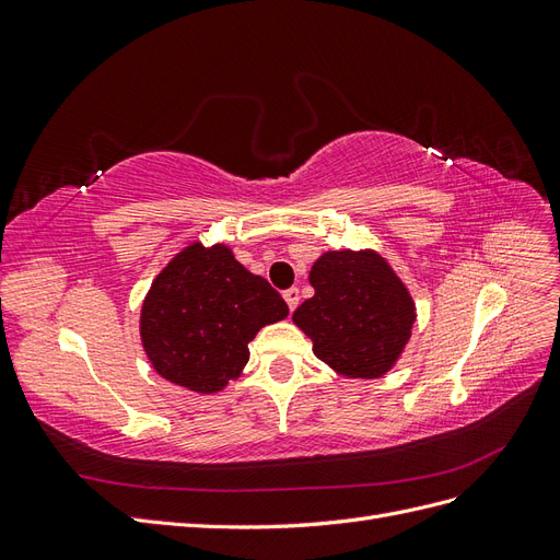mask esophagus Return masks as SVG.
I'll use <instances>...</instances> for the list:
<instances>
[{
	"label": "esophagus",
	"instance_id": "obj_1",
	"mask_svg": "<svg viewBox=\"0 0 560 560\" xmlns=\"http://www.w3.org/2000/svg\"><path fill=\"white\" fill-rule=\"evenodd\" d=\"M282 296H284V301H287V306H290V311H294V308L299 306V299H301V296H299L296 287H292V290H287Z\"/></svg>",
	"mask_w": 560,
	"mask_h": 560
}]
</instances>
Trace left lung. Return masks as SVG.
<instances>
[{"label":"left lung","instance_id":"8db88e82","mask_svg":"<svg viewBox=\"0 0 560 560\" xmlns=\"http://www.w3.org/2000/svg\"><path fill=\"white\" fill-rule=\"evenodd\" d=\"M315 296L294 311L313 352L350 378L393 369L416 322L413 299L381 254L325 252L311 268Z\"/></svg>","mask_w":560,"mask_h":560}]
</instances>
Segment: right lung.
<instances>
[{
	"label": "right lung",
	"mask_w": 560,
	"mask_h": 560,
	"mask_svg": "<svg viewBox=\"0 0 560 560\" xmlns=\"http://www.w3.org/2000/svg\"><path fill=\"white\" fill-rule=\"evenodd\" d=\"M290 308L226 245L184 247L142 303V346L159 374L194 393H219L238 378L257 331Z\"/></svg>",
	"instance_id": "1"
}]
</instances>
